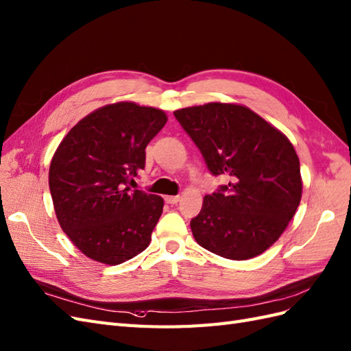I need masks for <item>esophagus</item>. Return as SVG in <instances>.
Returning <instances> with one entry per match:
<instances>
[{"mask_svg": "<svg viewBox=\"0 0 351 351\" xmlns=\"http://www.w3.org/2000/svg\"><path fill=\"white\" fill-rule=\"evenodd\" d=\"M179 199H181V195H166L165 197V202L169 204H176V203H179Z\"/></svg>", "mask_w": 351, "mask_h": 351, "instance_id": "esophagus-1", "label": "esophagus"}]
</instances>
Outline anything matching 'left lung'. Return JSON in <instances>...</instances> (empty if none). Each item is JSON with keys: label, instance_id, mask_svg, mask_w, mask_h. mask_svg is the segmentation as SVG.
<instances>
[{"label": "left lung", "instance_id": "1", "mask_svg": "<svg viewBox=\"0 0 351 351\" xmlns=\"http://www.w3.org/2000/svg\"><path fill=\"white\" fill-rule=\"evenodd\" d=\"M210 173L231 182L206 195L193 220L195 241L231 260L253 258L285 231L302 199L300 160L289 139L239 104L208 103L173 112Z\"/></svg>", "mask_w": 351, "mask_h": 351}]
</instances>
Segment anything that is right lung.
Returning <instances> with one entry per match:
<instances>
[{
    "mask_svg": "<svg viewBox=\"0 0 351 351\" xmlns=\"http://www.w3.org/2000/svg\"><path fill=\"white\" fill-rule=\"evenodd\" d=\"M166 122L163 110L108 104L79 120L56 149L48 175L56 216L86 257L114 266L152 241L163 198L128 182L145 167V147Z\"/></svg>",
    "mask_w": 351,
    "mask_h": 351,
    "instance_id": "right-lung-1",
    "label": "right lung"
}]
</instances>
